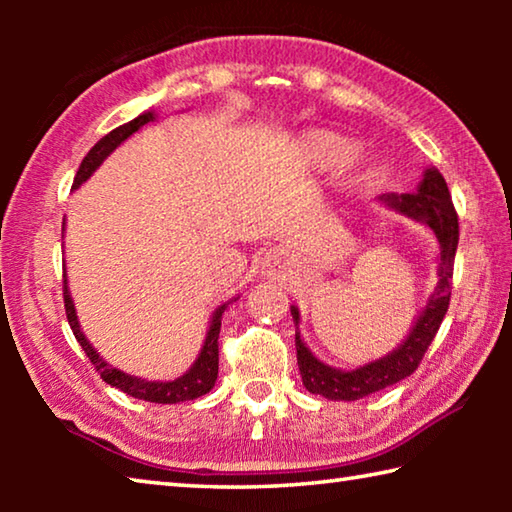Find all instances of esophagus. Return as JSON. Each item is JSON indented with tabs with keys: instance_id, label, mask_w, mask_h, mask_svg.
<instances>
[{
	"instance_id": "obj_1",
	"label": "esophagus",
	"mask_w": 512,
	"mask_h": 512,
	"mask_svg": "<svg viewBox=\"0 0 512 512\" xmlns=\"http://www.w3.org/2000/svg\"><path fill=\"white\" fill-rule=\"evenodd\" d=\"M266 266H271L273 271H280V268L284 266V257L282 253H271L266 257Z\"/></svg>"
}]
</instances>
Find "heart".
I'll list each match as a JSON object with an SVG mask.
<instances>
[{
    "label": "heart",
    "instance_id": "heart-1",
    "mask_svg": "<svg viewBox=\"0 0 512 512\" xmlns=\"http://www.w3.org/2000/svg\"><path fill=\"white\" fill-rule=\"evenodd\" d=\"M307 153H309L311 160H316L320 164L332 162V160L339 158L341 153H345V142H343V137L334 135V133H323V131L311 133L307 137ZM357 169H359L357 153L348 151L341 158V173H343V176H354Z\"/></svg>",
    "mask_w": 512,
    "mask_h": 512
}]
</instances>
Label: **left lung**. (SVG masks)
I'll list each match as a JSON object with an SVG mask.
<instances>
[{
    "label": "left lung",
    "instance_id": "1",
    "mask_svg": "<svg viewBox=\"0 0 512 512\" xmlns=\"http://www.w3.org/2000/svg\"><path fill=\"white\" fill-rule=\"evenodd\" d=\"M388 207L400 212L409 219L422 221L433 230L440 246V264H438V284L427 300V305L420 311L411 332L397 345L393 352L377 361H370L366 366L354 370H339L318 361L311 350L300 339L298 323L300 311L291 307V316L296 320V352L298 368L302 375V384L309 393L323 395L327 400H345L354 402L370 393H377L381 388L393 386L404 377H409L420 366L424 352L436 336L440 323L447 314L449 298H452V275H454V257L458 246V214L454 210L452 194L447 183L436 167L424 171L418 189L413 194H384L379 196Z\"/></svg>",
    "mask_w": 512,
    "mask_h": 512
}]
</instances>
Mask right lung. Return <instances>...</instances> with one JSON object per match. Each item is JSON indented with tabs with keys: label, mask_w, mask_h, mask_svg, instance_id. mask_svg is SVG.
Here are the masks:
<instances>
[{
	"label": "right lung",
	"mask_w": 512,
	"mask_h": 512,
	"mask_svg": "<svg viewBox=\"0 0 512 512\" xmlns=\"http://www.w3.org/2000/svg\"><path fill=\"white\" fill-rule=\"evenodd\" d=\"M153 119H155V112L151 110L142 112L140 117H135L133 121H128V124L110 131L106 137H101V140L92 146L90 153L83 158L79 171H76L72 187L79 189L121 142H126L128 137L140 131L144 124H149ZM63 296H65V314L69 320V327H72L76 341L81 343V348L85 350V354H88L92 366L99 370V375L106 384L119 388V391H124L126 395L137 397V400L155 402V404H178V402L196 400V397L212 391L216 375H219V332H221V316L225 311V305H221L214 311V316L210 320V329H207V336H205V343L201 348V354H198V359L194 361V366L189 368L183 377L173 381H149V379L128 375V372L110 366L108 361H103V357H99V352L92 348V343L85 339V334L81 332L79 318H76V309H74V300L69 296L67 277L63 280Z\"/></svg>",
	"instance_id": "add662e5"
}]
</instances>
